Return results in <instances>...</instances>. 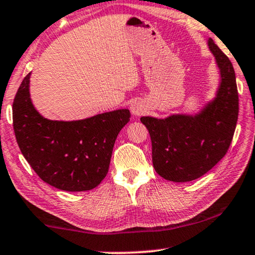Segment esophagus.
Instances as JSON below:
<instances>
[{
	"label": "esophagus",
	"instance_id": "obj_1",
	"mask_svg": "<svg viewBox=\"0 0 255 255\" xmlns=\"http://www.w3.org/2000/svg\"><path fill=\"white\" fill-rule=\"evenodd\" d=\"M130 110L133 116H140V115H144L146 113V106L141 101H135L131 104Z\"/></svg>",
	"mask_w": 255,
	"mask_h": 255
}]
</instances>
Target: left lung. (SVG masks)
Listing matches in <instances>:
<instances>
[{
  "label": "left lung",
  "mask_w": 255,
  "mask_h": 255,
  "mask_svg": "<svg viewBox=\"0 0 255 255\" xmlns=\"http://www.w3.org/2000/svg\"><path fill=\"white\" fill-rule=\"evenodd\" d=\"M221 82L216 97L196 115L141 117L152 141L155 172L173 182H188L208 173L231 145L239 113L236 74L230 59L209 39Z\"/></svg>",
  "instance_id": "left-lung-1"
}]
</instances>
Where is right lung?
I'll return each mask as SVG.
<instances>
[{"instance_id":"right-lung-1","label":"right lung","mask_w":255,"mask_h":255,"mask_svg":"<svg viewBox=\"0 0 255 255\" xmlns=\"http://www.w3.org/2000/svg\"><path fill=\"white\" fill-rule=\"evenodd\" d=\"M30 75L20 83L12 103L20 152L50 186L65 191L94 189L109 170L115 141L130 121V111L120 109L72 122L47 120L31 102Z\"/></svg>"}]
</instances>
